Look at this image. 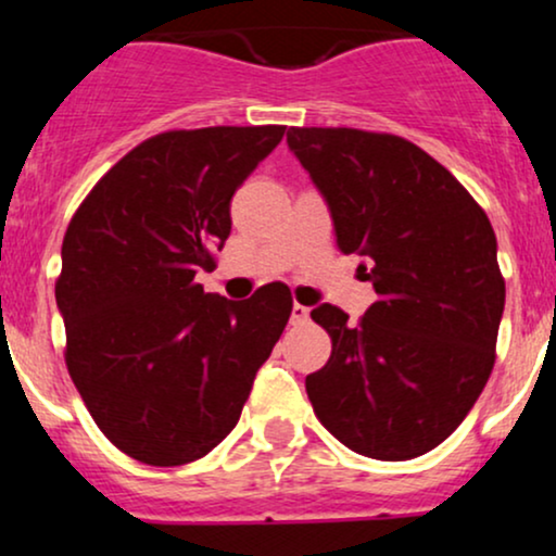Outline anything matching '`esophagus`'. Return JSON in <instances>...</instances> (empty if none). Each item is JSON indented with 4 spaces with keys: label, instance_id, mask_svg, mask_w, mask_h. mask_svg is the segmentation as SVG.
I'll use <instances>...</instances> for the list:
<instances>
[{
    "label": "esophagus",
    "instance_id": "1",
    "mask_svg": "<svg viewBox=\"0 0 556 556\" xmlns=\"http://www.w3.org/2000/svg\"><path fill=\"white\" fill-rule=\"evenodd\" d=\"M305 321H308V308L295 303L292 305V324H305Z\"/></svg>",
    "mask_w": 556,
    "mask_h": 556
}]
</instances>
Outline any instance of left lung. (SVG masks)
<instances>
[{
    "label": "left lung",
    "instance_id": "obj_1",
    "mask_svg": "<svg viewBox=\"0 0 556 556\" xmlns=\"http://www.w3.org/2000/svg\"><path fill=\"white\" fill-rule=\"evenodd\" d=\"M287 146L331 208L337 248L358 253L376 303L331 337L305 392L324 429L374 460H413L450 437L496 361L504 277L486 212L410 140L358 127H290Z\"/></svg>",
    "mask_w": 556,
    "mask_h": 556
}]
</instances>
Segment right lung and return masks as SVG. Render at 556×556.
I'll use <instances>...</instances> for the list:
<instances>
[{
	"label": "right lung",
	"instance_id": "obj_1",
	"mask_svg": "<svg viewBox=\"0 0 556 556\" xmlns=\"http://www.w3.org/2000/svg\"><path fill=\"white\" fill-rule=\"evenodd\" d=\"M285 125L167 130L127 151L83 198L54 295L65 363L101 433L159 468L208 455L238 424L290 321V287L203 292L232 229L229 201Z\"/></svg>",
	"mask_w": 556,
	"mask_h": 556
}]
</instances>
